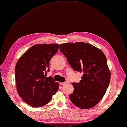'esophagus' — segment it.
Masks as SVG:
<instances>
[{
	"instance_id": "obj_1",
	"label": "esophagus",
	"mask_w": 127,
	"mask_h": 127,
	"mask_svg": "<svg viewBox=\"0 0 127 127\" xmlns=\"http://www.w3.org/2000/svg\"><path fill=\"white\" fill-rule=\"evenodd\" d=\"M65 84H66L65 82H63V83H60V84L61 85H65Z\"/></svg>"
}]
</instances>
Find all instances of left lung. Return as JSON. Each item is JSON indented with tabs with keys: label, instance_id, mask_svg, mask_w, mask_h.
<instances>
[{
	"label": "left lung",
	"instance_id": "1",
	"mask_svg": "<svg viewBox=\"0 0 127 127\" xmlns=\"http://www.w3.org/2000/svg\"><path fill=\"white\" fill-rule=\"evenodd\" d=\"M59 50L65 56L72 68L83 72L79 83H72L70 95L72 103L87 109L97 104L104 96L110 81L107 58L101 50L90 44L65 43Z\"/></svg>",
	"mask_w": 127,
	"mask_h": 127
}]
</instances>
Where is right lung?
I'll return each instance as SVG.
<instances>
[{"mask_svg": "<svg viewBox=\"0 0 127 127\" xmlns=\"http://www.w3.org/2000/svg\"><path fill=\"white\" fill-rule=\"evenodd\" d=\"M59 44H36L18 61L15 67L17 89L23 101L33 107H41L51 101L59 85L52 77H46L49 63Z\"/></svg>", "mask_w": 127, "mask_h": 127, "instance_id": "obj_1", "label": "right lung"}]
</instances>
